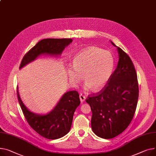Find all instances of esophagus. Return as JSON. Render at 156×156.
I'll use <instances>...</instances> for the list:
<instances>
[{"instance_id": "esophagus-1", "label": "esophagus", "mask_w": 156, "mask_h": 156, "mask_svg": "<svg viewBox=\"0 0 156 156\" xmlns=\"http://www.w3.org/2000/svg\"><path fill=\"white\" fill-rule=\"evenodd\" d=\"M80 101H81V102H83V101H84L85 100L86 97H85V95H83L82 93H81V94L80 95Z\"/></svg>"}]
</instances>
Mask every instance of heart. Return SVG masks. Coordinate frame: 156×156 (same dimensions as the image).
Listing matches in <instances>:
<instances>
[{"mask_svg":"<svg viewBox=\"0 0 156 156\" xmlns=\"http://www.w3.org/2000/svg\"><path fill=\"white\" fill-rule=\"evenodd\" d=\"M114 68V58L110 52L97 47L83 50L74 59V65L70 66L68 75L70 81L76 85L83 80L87 88L95 90L104 87L111 78Z\"/></svg>","mask_w":156,"mask_h":156,"instance_id":"1","label":"heart"}]
</instances>
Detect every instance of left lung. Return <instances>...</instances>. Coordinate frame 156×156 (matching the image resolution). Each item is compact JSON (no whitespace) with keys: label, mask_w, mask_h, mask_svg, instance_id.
Listing matches in <instances>:
<instances>
[{"label":"left lung","mask_w":156,"mask_h":156,"mask_svg":"<svg viewBox=\"0 0 156 156\" xmlns=\"http://www.w3.org/2000/svg\"><path fill=\"white\" fill-rule=\"evenodd\" d=\"M117 50L118 65L107 84L86 99L92 112V130L98 137L107 139L117 136L127 128L136 112L139 98V83L134 65L125 51L119 47Z\"/></svg>","instance_id":"left-lung-1"}]
</instances>
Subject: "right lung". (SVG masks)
<instances>
[{"label":"right lung","mask_w":156,"mask_h":156,"mask_svg":"<svg viewBox=\"0 0 156 156\" xmlns=\"http://www.w3.org/2000/svg\"><path fill=\"white\" fill-rule=\"evenodd\" d=\"M71 42L70 38L42 39L24 56L19 68L33 61L41 54L61 55L65 46ZM17 95L29 125L40 136L48 139H59L69 132L75 111L80 103L78 91H69L64 94L53 111L46 115H38L26 108L20 100L18 90Z\"/></svg>","instance_id":"add662e5"}]
</instances>
